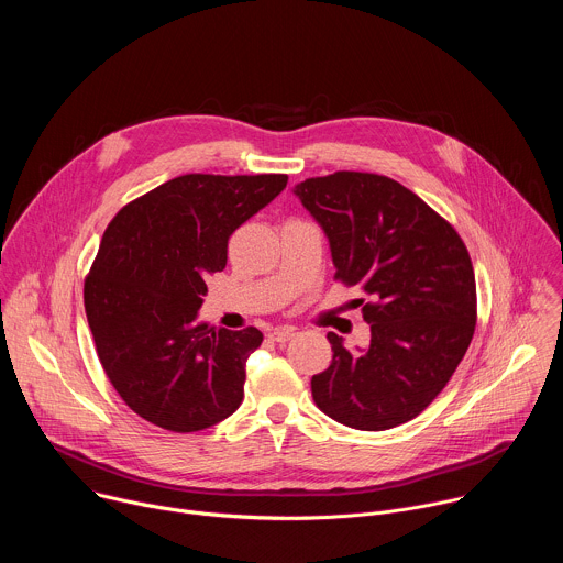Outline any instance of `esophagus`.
Wrapping results in <instances>:
<instances>
[{"label": "esophagus", "mask_w": 563, "mask_h": 563, "mask_svg": "<svg viewBox=\"0 0 563 563\" xmlns=\"http://www.w3.org/2000/svg\"><path fill=\"white\" fill-rule=\"evenodd\" d=\"M276 343H285L294 336V328H276L272 334H269Z\"/></svg>", "instance_id": "1"}]
</instances>
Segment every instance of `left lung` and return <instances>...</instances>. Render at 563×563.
I'll return each instance as SVG.
<instances>
[{"label": "left lung", "instance_id": "left-lung-1", "mask_svg": "<svg viewBox=\"0 0 563 563\" xmlns=\"http://www.w3.org/2000/svg\"><path fill=\"white\" fill-rule=\"evenodd\" d=\"M294 194L325 231L336 278L372 296L363 305L367 347L347 350L328 334L334 356L311 376L316 406L367 432L412 421L448 385L474 334L476 285L461 235L385 176L336 172Z\"/></svg>", "mask_w": 563, "mask_h": 563}]
</instances>
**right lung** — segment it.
<instances>
[{"label":"right lung","instance_id":"right-lung-1","mask_svg":"<svg viewBox=\"0 0 563 563\" xmlns=\"http://www.w3.org/2000/svg\"><path fill=\"white\" fill-rule=\"evenodd\" d=\"M287 187L285 174H187L129 202L107 227L85 283L100 363L124 404L169 432H198L243 404L256 328L198 323L229 235Z\"/></svg>","mask_w":563,"mask_h":563}]
</instances>
